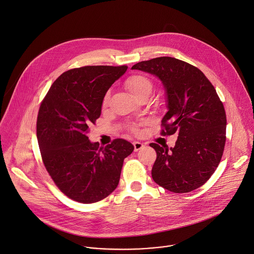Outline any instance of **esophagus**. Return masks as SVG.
Wrapping results in <instances>:
<instances>
[{
  "mask_svg": "<svg viewBox=\"0 0 254 254\" xmlns=\"http://www.w3.org/2000/svg\"><path fill=\"white\" fill-rule=\"evenodd\" d=\"M133 144H134V150H135V151H138L139 149H141V148L144 146L143 143H141V142H139V141H134Z\"/></svg>",
  "mask_w": 254,
  "mask_h": 254,
  "instance_id": "1",
  "label": "esophagus"
}]
</instances>
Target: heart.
Returning a JSON list of instances; mask_svg holds the SVG:
<instances>
[{
	"label": "heart",
	"instance_id": "obj_1",
	"mask_svg": "<svg viewBox=\"0 0 254 254\" xmlns=\"http://www.w3.org/2000/svg\"><path fill=\"white\" fill-rule=\"evenodd\" d=\"M126 89L134 98H137L143 93L150 92L152 85L150 80L143 75H133L129 77L125 82ZM108 96L106 97V101Z\"/></svg>",
	"mask_w": 254,
	"mask_h": 254
}]
</instances>
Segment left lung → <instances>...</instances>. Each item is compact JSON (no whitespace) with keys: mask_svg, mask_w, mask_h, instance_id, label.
<instances>
[{"mask_svg":"<svg viewBox=\"0 0 254 254\" xmlns=\"http://www.w3.org/2000/svg\"><path fill=\"white\" fill-rule=\"evenodd\" d=\"M132 69L160 79L168 109L162 134L179 135L171 148L149 144L157 153L153 181L175 193L197 189L216 170L226 140L225 110L213 85L198 68L173 57L141 61Z\"/></svg>","mask_w":254,"mask_h":254,"instance_id":"left-lung-1","label":"left lung"}]
</instances>
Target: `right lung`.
<instances>
[{
    "label": "right lung",
    "mask_w": 254,
    "mask_h": 254,
    "mask_svg": "<svg viewBox=\"0 0 254 254\" xmlns=\"http://www.w3.org/2000/svg\"><path fill=\"white\" fill-rule=\"evenodd\" d=\"M127 66H85L62 73L44 99L37 120L43 161L58 188L73 201L91 204L118 185L124 159L134 145L116 138L106 147L87 137L101 116L106 93Z\"/></svg>",
    "instance_id": "right-lung-1"
}]
</instances>
